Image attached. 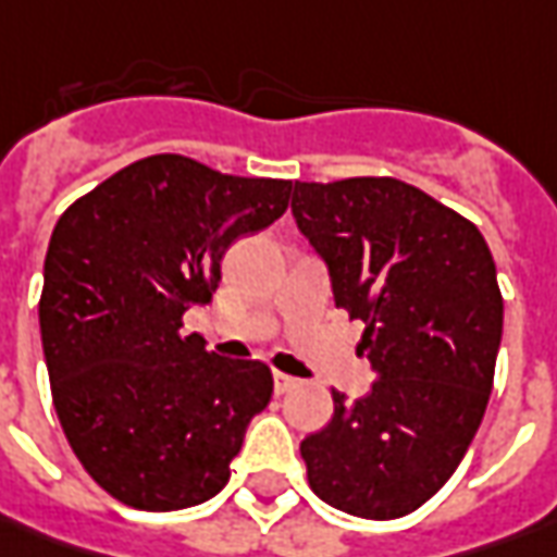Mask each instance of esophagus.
<instances>
[{
  "label": "esophagus",
  "instance_id": "obj_1",
  "mask_svg": "<svg viewBox=\"0 0 557 557\" xmlns=\"http://www.w3.org/2000/svg\"><path fill=\"white\" fill-rule=\"evenodd\" d=\"M293 388H298L296 375L274 373V392H277V394H289V392H293Z\"/></svg>",
  "mask_w": 557,
  "mask_h": 557
}]
</instances>
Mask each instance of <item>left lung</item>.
Wrapping results in <instances>:
<instances>
[{
	"mask_svg": "<svg viewBox=\"0 0 557 557\" xmlns=\"http://www.w3.org/2000/svg\"><path fill=\"white\" fill-rule=\"evenodd\" d=\"M293 219L326 264L336 308L363 320L379 379L301 441L308 484L392 521L450 481L487 410L503 296L481 231L397 178L293 184Z\"/></svg>",
	"mask_w": 557,
	"mask_h": 557,
	"instance_id": "1",
	"label": "left lung"
}]
</instances>
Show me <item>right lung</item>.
Here are the masks:
<instances>
[{
  "instance_id": "obj_1",
  "label": "right lung",
  "mask_w": 557,
  "mask_h": 557,
  "mask_svg": "<svg viewBox=\"0 0 557 557\" xmlns=\"http://www.w3.org/2000/svg\"><path fill=\"white\" fill-rule=\"evenodd\" d=\"M289 194L293 182L157 153L54 224L39 298L51 397L76 459L113 499L175 511L227 484L274 379L259 360L209 355L182 317L219 289L227 246L274 224Z\"/></svg>"
}]
</instances>
